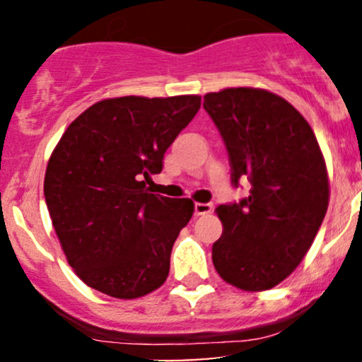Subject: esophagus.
I'll list each match as a JSON object with an SVG mask.
<instances>
[{"label": "esophagus", "instance_id": "34e87169", "mask_svg": "<svg viewBox=\"0 0 362 362\" xmlns=\"http://www.w3.org/2000/svg\"><path fill=\"white\" fill-rule=\"evenodd\" d=\"M211 213H213V206L211 204H202V202L195 204V216H206Z\"/></svg>", "mask_w": 362, "mask_h": 362}]
</instances>
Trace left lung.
Segmentation results:
<instances>
[{
	"mask_svg": "<svg viewBox=\"0 0 362 362\" xmlns=\"http://www.w3.org/2000/svg\"><path fill=\"white\" fill-rule=\"evenodd\" d=\"M204 109L230 153L233 184H252L240 204L218 207L223 235L213 245L214 269L242 291L272 289L301 264L325 218V158L306 119L272 91H213Z\"/></svg>",
	"mask_w": 362,
	"mask_h": 362,
	"instance_id": "8db88e82",
	"label": "left lung"
}]
</instances>
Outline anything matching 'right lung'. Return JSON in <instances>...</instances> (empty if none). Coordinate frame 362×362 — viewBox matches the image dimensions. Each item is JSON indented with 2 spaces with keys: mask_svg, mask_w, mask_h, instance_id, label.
<instances>
[{
  "mask_svg": "<svg viewBox=\"0 0 362 362\" xmlns=\"http://www.w3.org/2000/svg\"><path fill=\"white\" fill-rule=\"evenodd\" d=\"M199 109V95L105 98L61 136L44 195L66 260L86 286L134 300L167 281L194 202L149 194L144 180L161 172L165 151Z\"/></svg>",
  "mask_w": 362,
  "mask_h": 362,
  "instance_id": "1",
  "label": "right lung"
}]
</instances>
